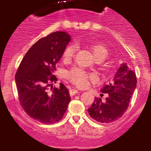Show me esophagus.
<instances>
[{
	"label": "esophagus",
	"mask_w": 151,
	"mask_h": 151,
	"mask_svg": "<svg viewBox=\"0 0 151 151\" xmlns=\"http://www.w3.org/2000/svg\"><path fill=\"white\" fill-rule=\"evenodd\" d=\"M69 92H70V96H74V95L77 94L79 92H78V90H77V89H70V90H69Z\"/></svg>",
	"instance_id": "obj_1"
}]
</instances>
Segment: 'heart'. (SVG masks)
<instances>
[{"label":"heart","instance_id":"1","mask_svg":"<svg viewBox=\"0 0 151 151\" xmlns=\"http://www.w3.org/2000/svg\"><path fill=\"white\" fill-rule=\"evenodd\" d=\"M92 55L96 60L100 59L104 61L108 56V50L101 44H92L89 47ZM77 51V47L74 44H70L65 48L63 53L65 60H69L72 58ZM68 77L70 81L78 87H85L87 85L89 80H94L95 77L92 74L86 73L81 68H74L68 73Z\"/></svg>","mask_w":151,"mask_h":151}]
</instances>
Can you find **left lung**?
Masks as SVG:
<instances>
[{"mask_svg":"<svg viewBox=\"0 0 151 151\" xmlns=\"http://www.w3.org/2000/svg\"><path fill=\"white\" fill-rule=\"evenodd\" d=\"M136 85L134 70L126 63L121 64L112 82L101 89L102 93H107L105 101H101V98H96L88 109L89 116L102 123H112L120 118L128 108Z\"/></svg>","mask_w":151,"mask_h":151,"instance_id":"obj_1","label":"left lung"}]
</instances>
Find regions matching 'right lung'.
I'll return each instance as SVG.
<instances>
[{
	"label": "right lung",
	"mask_w": 151,
	"mask_h": 151,
	"mask_svg": "<svg viewBox=\"0 0 151 151\" xmlns=\"http://www.w3.org/2000/svg\"><path fill=\"white\" fill-rule=\"evenodd\" d=\"M70 39L63 32L40 39L25 54L15 76L22 107L28 116L42 123L59 121L70 101L68 89L62 83L59 88L51 86L49 90L50 83H56L52 74Z\"/></svg>",
	"instance_id": "obj_1"
}]
</instances>
